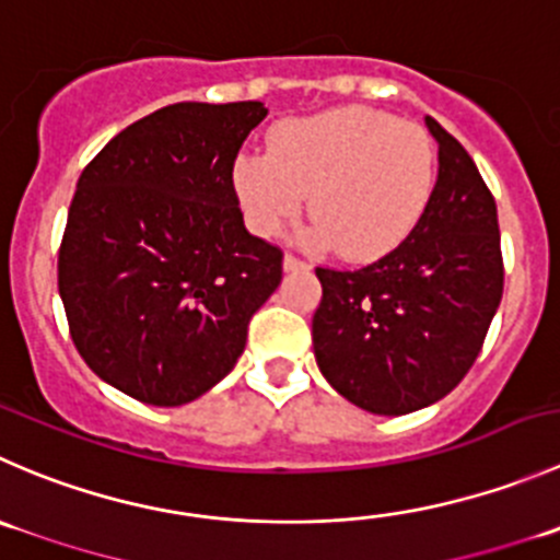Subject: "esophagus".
Returning <instances> with one entry per match:
<instances>
[{"instance_id":"esophagus-1","label":"esophagus","mask_w":560,"mask_h":560,"mask_svg":"<svg viewBox=\"0 0 560 560\" xmlns=\"http://www.w3.org/2000/svg\"><path fill=\"white\" fill-rule=\"evenodd\" d=\"M281 265H284L287 273H292V270H306L308 268V265L303 262V259H298L295 254H284V262H281Z\"/></svg>"}]
</instances>
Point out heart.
Listing matches in <instances>:
<instances>
[{
	"label": "heart",
	"mask_w": 560,
	"mask_h": 560,
	"mask_svg": "<svg viewBox=\"0 0 560 560\" xmlns=\"http://www.w3.org/2000/svg\"><path fill=\"white\" fill-rule=\"evenodd\" d=\"M438 183V150L421 125L366 106L328 108L273 130L268 155H243L232 188L243 219L273 237L308 197L303 241L341 259L394 252L424 219Z\"/></svg>",
	"instance_id": "heart-1"
}]
</instances>
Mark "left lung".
<instances>
[{"label":"left lung","mask_w":560,"mask_h":560,"mask_svg":"<svg viewBox=\"0 0 560 560\" xmlns=\"http://www.w3.org/2000/svg\"><path fill=\"white\" fill-rule=\"evenodd\" d=\"M438 183L416 230L358 270L317 268L312 319L323 377L361 410L405 416L468 374L501 306L498 210L463 144L427 117Z\"/></svg>","instance_id":"1"}]
</instances>
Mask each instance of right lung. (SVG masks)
Returning a JSON list of instances; mask_svg holds the SVG:
<instances>
[{
    "label": "right lung",
    "mask_w": 560,
    "mask_h": 560,
    "mask_svg": "<svg viewBox=\"0 0 560 560\" xmlns=\"http://www.w3.org/2000/svg\"><path fill=\"white\" fill-rule=\"evenodd\" d=\"M259 101L172 103L119 130L75 183L59 298L86 366L155 407L235 369L281 252L248 235L232 188Z\"/></svg>",
    "instance_id": "obj_1"
}]
</instances>
